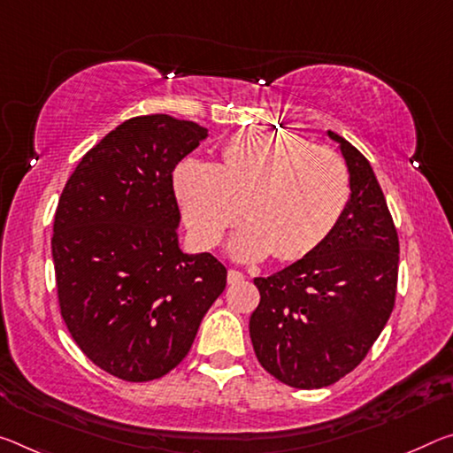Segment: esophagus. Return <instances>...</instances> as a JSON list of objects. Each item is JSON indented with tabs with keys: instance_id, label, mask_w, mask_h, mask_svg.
Wrapping results in <instances>:
<instances>
[{
	"instance_id": "1",
	"label": "esophagus",
	"mask_w": 453,
	"mask_h": 453,
	"mask_svg": "<svg viewBox=\"0 0 453 453\" xmlns=\"http://www.w3.org/2000/svg\"><path fill=\"white\" fill-rule=\"evenodd\" d=\"M243 280H246V276H243L240 270H229L227 272V282L229 284H240V282H243Z\"/></svg>"
}]
</instances>
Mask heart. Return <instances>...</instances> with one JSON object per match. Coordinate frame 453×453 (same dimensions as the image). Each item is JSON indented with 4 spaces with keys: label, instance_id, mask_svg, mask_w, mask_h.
I'll return each instance as SVG.
<instances>
[{
    "label": "heart",
    "instance_id": "obj_1",
    "mask_svg": "<svg viewBox=\"0 0 453 453\" xmlns=\"http://www.w3.org/2000/svg\"><path fill=\"white\" fill-rule=\"evenodd\" d=\"M173 188L185 224L199 246L213 248L235 224L229 242L238 260L274 254L300 260L325 243L347 211L350 173L342 157L292 133H240L221 149L219 165L183 161Z\"/></svg>",
    "mask_w": 453,
    "mask_h": 453
}]
</instances>
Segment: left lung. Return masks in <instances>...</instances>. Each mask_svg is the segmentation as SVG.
I'll return each mask as SVG.
<instances>
[{
    "label": "left lung",
    "instance_id": "1",
    "mask_svg": "<svg viewBox=\"0 0 453 453\" xmlns=\"http://www.w3.org/2000/svg\"><path fill=\"white\" fill-rule=\"evenodd\" d=\"M350 173V201L333 235L303 260L254 278L260 304L250 336L284 385L320 389L367 357L395 306L399 238L371 163L333 131Z\"/></svg>",
    "mask_w": 453,
    "mask_h": 453
}]
</instances>
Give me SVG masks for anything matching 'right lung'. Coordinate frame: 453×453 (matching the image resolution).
I'll return each instance as SVG.
<instances>
[{
  "label": "right lung",
  "mask_w": 453,
  "mask_h": 453,
  "mask_svg": "<svg viewBox=\"0 0 453 453\" xmlns=\"http://www.w3.org/2000/svg\"><path fill=\"white\" fill-rule=\"evenodd\" d=\"M205 136L169 114L128 119L82 157L56 207L62 319L82 353L123 381L175 369L226 290V265L183 254L177 235L173 169Z\"/></svg>",
  "instance_id": "obj_1"
}]
</instances>
